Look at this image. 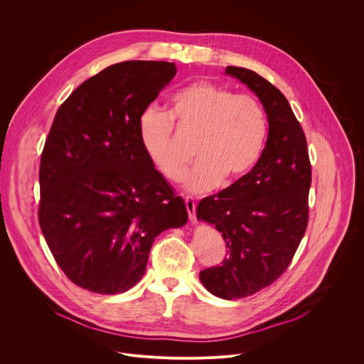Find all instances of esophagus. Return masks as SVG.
<instances>
[{
    "mask_svg": "<svg viewBox=\"0 0 364 364\" xmlns=\"http://www.w3.org/2000/svg\"><path fill=\"white\" fill-rule=\"evenodd\" d=\"M186 207H187V212H188V218H190V222L191 223H196L197 219H196V201L190 197L186 198Z\"/></svg>",
    "mask_w": 364,
    "mask_h": 364,
    "instance_id": "esophagus-1",
    "label": "esophagus"
}]
</instances>
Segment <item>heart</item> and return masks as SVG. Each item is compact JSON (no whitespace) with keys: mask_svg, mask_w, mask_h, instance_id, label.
I'll return each instance as SVG.
<instances>
[{"mask_svg":"<svg viewBox=\"0 0 364 364\" xmlns=\"http://www.w3.org/2000/svg\"><path fill=\"white\" fill-rule=\"evenodd\" d=\"M170 116L180 131L197 135V166L184 187L205 193L243 180L264 152L268 124L261 103L250 95H233L212 82L191 83L170 99ZM157 109H145L138 119V135L149 163L167 180L180 181L187 161L180 151L173 122Z\"/></svg>","mask_w":364,"mask_h":364,"instance_id":"b5f03b06","label":"heart"}]
</instances>
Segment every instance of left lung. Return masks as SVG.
Returning <instances> with one entry per match:
<instances>
[{
  "instance_id": "obj_1",
  "label": "left lung",
  "mask_w": 364,
  "mask_h": 364,
  "mask_svg": "<svg viewBox=\"0 0 364 364\" xmlns=\"http://www.w3.org/2000/svg\"><path fill=\"white\" fill-rule=\"evenodd\" d=\"M262 103L268 139L256 167L239 183L197 205V220L215 226L228 256L200 272L205 289L239 299L274 284L288 268L308 223L311 166L304 131L287 97L257 73L228 66Z\"/></svg>"
}]
</instances>
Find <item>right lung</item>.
Instances as JSON below:
<instances>
[{"label": "right lung", "mask_w": 364, "mask_h": 364, "mask_svg": "<svg viewBox=\"0 0 364 364\" xmlns=\"http://www.w3.org/2000/svg\"><path fill=\"white\" fill-rule=\"evenodd\" d=\"M168 62L112 65L59 108L40 161L38 222L66 277L96 294H122L145 274L160 233L187 223L180 196L155 170L138 119L176 76Z\"/></svg>", "instance_id": "obj_1"}]
</instances>
